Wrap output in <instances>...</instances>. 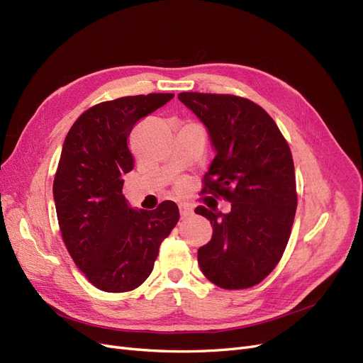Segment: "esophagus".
<instances>
[{"mask_svg":"<svg viewBox=\"0 0 363 363\" xmlns=\"http://www.w3.org/2000/svg\"><path fill=\"white\" fill-rule=\"evenodd\" d=\"M179 208H180V216H182V219L189 218V216L194 213V208H192V206H189V204H180Z\"/></svg>","mask_w":363,"mask_h":363,"instance_id":"1","label":"esophagus"}]
</instances>
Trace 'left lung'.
<instances>
[{"label":"left lung","mask_w":363,"mask_h":363,"mask_svg":"<svg viewBox=\"0 0 363 363\" xmlns=\"http://www.w3.org/2000/svg\"><path fill=\"white\" fill-rule=\"evenodd\" d=\"M179 101L203 121L216 152L203 192L231 203L230 213L195 208L213 227L211 240L198 249L199 269L220 289H249L277 267L290 239L297 208L290 147L249 99L180 93Z\"/></svg>","instance_id":"1"}]
</instances>
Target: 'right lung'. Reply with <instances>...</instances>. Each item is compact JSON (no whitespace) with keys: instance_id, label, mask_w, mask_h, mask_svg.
<instances>
[{"instance_id":"right-lung-1","label":"right lung","mask_w":363,"mask_h":363,"mask_svg":"<svg viewBox=\"0 0 363 363\" xmlns=\"http://www.w3.org/2000/svg\"><path fill=\"white\" fill-rule=\"evenodd\" d=\"M172 97L152 93L94 105L73 123L62 144L54 179L60 231L74 264L99 290L138 289L179 222L174 201L145 211L132 208L123 195V176L133 168L128 138L135 123Z\"/></svg>"}]
</instances>
